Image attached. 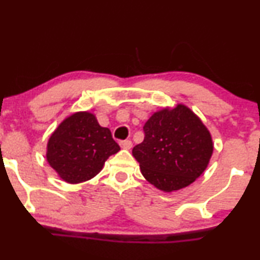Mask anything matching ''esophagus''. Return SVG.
<instances>
[{
	"instance_id": "obj_1",
	"label": "esophagus",
	"mask_w": 260,
	"mask_h": 260,
	"mask_svg": "<svg viewBox=\"0 0 260 260\" xmlns=\"http://www.w3.org/2000/svg\"><path fill=\"white\" fill-rule=\"evenodd\" d=\"M120 145L123 150H131L133 146V143L131 140H123V142L120 143Z\"/></svg>"
}]
</instances>
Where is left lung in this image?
I'll use <instances>...</instances> for the list:
<instances>
[{
    "label": "left lung",
    "instance_id": "1",
    "mask_svg": "<svg viewBox=\"0 0 260 260\" xmlns=\"http://www.w3.org/2000/svg\"><path fill=\"white\" fill-rule=\"evenodd\" d=\"M145 138L132 150L143 177L165 192L189 186L206 171L213 140L198 115L184 104L166 106L144 124Z\"/></svg>",
    "mask_w": 260,
    "mask_h": 260
}]
</instances>
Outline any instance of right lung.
<instances>
[{"label": "right lung", "instance_id": "obj_1", "mask_svg": "<svg viewBox=\"0 0 260 260\" xmlns=\"http://www.w3.org/2000/svg\"><path fill=\"white\" fill-rule=\"evenodd\" d=\"M118 151L110 129L100 126L94 114L77 111L65 117L51 134L46 158L61 180L79 184L94 178Z\"/></svg>", "mask_w": 260, "mask_h": 260}]
</instances>
